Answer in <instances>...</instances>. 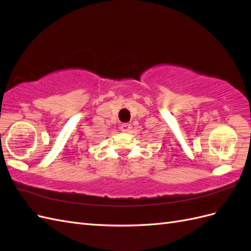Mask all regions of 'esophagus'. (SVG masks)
I'll return each mask as SVG.
<instances>
[{
  "label": "esophagus",
  "mask_w": 251,
  "mask_h": 251,
  "mask_svg": "<svg viewBox=\"0 0 251 251\" xmlns=\"http://www.w3.org/2000/svg\"><path fill=\"white\" fill-rule=\"evenodd\" d=\"M121 131L123 132H130L131 130H132V125H130V124H123L121 125Z\"/></svg>",
  "instance_id": "obj_1"
}]
</instances>
